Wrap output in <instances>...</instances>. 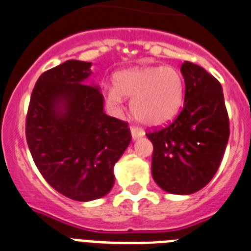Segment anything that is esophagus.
Listing matches in <instances>:
<instances>
[{"mask_svg": "<svg viewBox=\"0 0 251 251\" xmlns=\"http://www.w3.org/2000/svg\"><path fill=\"white\" fill-rule=\"evenodd\" d=\"M130 130H131L132 139H138V138H140V136L144 135L143 130L139 129V127H136V126H131V127H130Z\"/></svg>", "mask_w": 251, "mask_h": 251, "instance_id": "34e87169", "label": "esophagus"}]
</instances>
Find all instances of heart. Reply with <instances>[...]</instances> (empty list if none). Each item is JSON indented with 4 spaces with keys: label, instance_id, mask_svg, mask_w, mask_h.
Here are the masks:
<instances>
[{
    "label": "heart",
    "instance_id": "heart-1",
    "mask_svg": "<svg viewBox=\"0 0 251 251\" xmlns=\"http://www.w3.org/2000/svg\"><path fill=\"white\" fill-rule=\"evenodd\" d=\"M130 98L135 119L147 126H160L174 117L182 107L184 81L174 67H143L121 72L116 87L108 89L105 98L113 105H121Z\"/></svg>",
    "mask_w": 251,
    "mask_h": 251
}]
</instances>
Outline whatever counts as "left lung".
<instances>
[{
	"label": "left lung",
	"mask_w": 251,
	"mask_h": 251,
	"mask_svg": "<svg viewBox=\"0 0 251 251\" xmlns=\"http://www.w3.org/2000/svg\"><path fill=\"white\" fill-rule=\"evenodd\" d=\"M184 104L168 126L147 132L153 144L152 176L175 195L202 189L217 173L229 136L222 85L202 67L184 62Z\"/></svg>",
	"instance_id": "1"
}]
</instances>
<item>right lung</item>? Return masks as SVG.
<instances>
[{
	"mask_svg": "<svg viewBox=\"0 0 251 251\" xmlns=\"http://www.w3.org/2000/svg\"><path fill=\"white\" fill-rule=\"evenodd\" d=\"M90 67L67 60L42 73L25 120L26 143L41 175L75 201L111 191L113 166L131 142L129 124L105 115L99 89L82 83Z\"/></svg>",
	"mask_w": 251,
	"mask_h": 251,
	"instance_id": "add662e5",
	"label": "right lung"
}]
</instances>
